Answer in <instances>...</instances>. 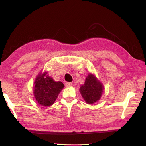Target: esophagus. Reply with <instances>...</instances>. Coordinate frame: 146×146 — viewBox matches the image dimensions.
I'll return each mask as SVG.
<instances>
[{
  "mask_svg": "<svg viewBox=\"0 0 146 146\" xmlns=\"http://www.w3.org/2000/svg\"><path fill=\"white\" fill-rule=\"evenodd\" d=\"M65 86H66V87L69 88V87H71V86H72V82H67L65 83Z\"/></svg>",
  "mask_w": 146,
  "mask_h": 146,
  "instance_id": "obj_1",
  "label": "esophagus"
}]
</instances>
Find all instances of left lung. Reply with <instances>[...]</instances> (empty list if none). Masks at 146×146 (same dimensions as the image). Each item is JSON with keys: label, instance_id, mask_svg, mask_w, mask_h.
Returning a JSON list of instances; mask_svg holds the SVG:
<instances>
[{"label": "left lung", "instance_id": "1", "mask_svg": "<svg viewBox=\"0 0 146 146\" xmlns=\"http://www.w3.org/2000/svg\"><path fill=\"white\" fill-rule=\"evenodd\" d=\"M82 98L88 104H93L100 100L103 91V86L93 74L90 73L86 78L84 84L79 89Z\"/></svg>", "mask_w": 146, "mask_h": 146}]
</instances>
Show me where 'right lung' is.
Segmentation results:
<instances>
[{
    "mask_svg": "<svg viewBox=\"0 0 146 146\" xmlns=\"http://www.w3.org/2000/svg\"><path fill=\"white\" fill-rule=\"evenodd\" d=\"M47 72L40 74L34 82L33 94L36 102L44 106L53 105L64 85L60 81L56 82Z\"/></svg>",
    "mask_w": 146,
    "mask_h": 146,
    "instance_id": "obj_1",
    "label": "right lung"
}]
</instances>
